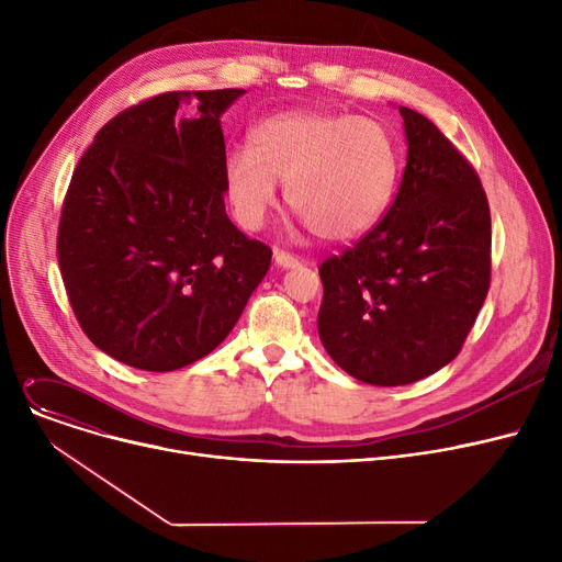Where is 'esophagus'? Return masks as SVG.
I'll return each instance as SVG.
<instances>
[{"label": "esophagus", "instance_id": "obj_1", "mask_svg": "<svg viewBox=\"0 0 562 562\" xmlns=\"http://www.w3.org/2000/svg\"><path fill=\"white\" fill-rule=\"evenodd\" d=\"M273 261L280 269H293V266H299V259L284 250H273Z\"/></svg>", "mask_w": 562, "mask_h": 562}]
</instances>
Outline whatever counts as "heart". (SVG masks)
<instances>
[{
	"label": "heart",
	"instance_id": "heart-1",
	"mask_svg": "<svg viewBox=\"0 0 562 562\" xmlns=\"http://www.w3.org/2000/svg\"><path fill=\"white\" fill-rule=\"evenodd\" d=\"M398 155L392 134L373 117L316 109L266 115L250 147L234 145L223 187L244 227L257 229L284 184L289 210L323 241L369 232L394 193Z\"/></svg>",
	"mask_w": 562,
	"mask_h": 562
}]
</instances>
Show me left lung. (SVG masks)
<instances>
[{"label":"left lung","mask_w":562,"mask_h":562,"mask_svg":"<svg viewBox=\"0 0 562 562\" xmlns=\"http://www.w3.org/2000/svg\"><path fill=\"white\" fill-rule=\"evenodd\" d=\"M398 111L407 164L390 212L318 269L321 344L346 373L378 387L409 385L458 356L492 271L476 170L426 115Z\"/></svg>","instance_id":"1"}]
</instances>
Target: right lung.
I'll return each mask as SVG.
<instances>
[{"label": "right lung", "instance_id": "add662e5", "mask_svg": "<svg viewBox=\"0 0 562 562\" xmlns=\"http://www.w3.org/2000/svg\"><path fill=\"white\" fill-rule=\"evenodd\" d=\"M244 88L172 91L95 134L58 223V269L81 330L113 360L182 369L236 326L271 248L225 214L221 115ZM180 103L195 119L173 121Z\"/></svg>", "mask_w": 562, "mask_h": 562}]
</instances>
